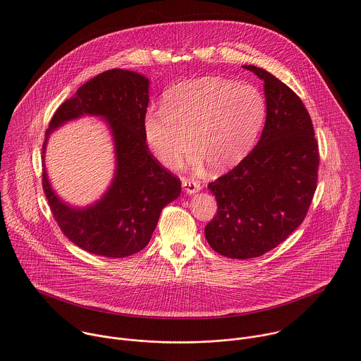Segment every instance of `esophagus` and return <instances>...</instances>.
Listing matches in <instances>:
<instances>
[{
  "instance_id": "esophagus-1",
  "label": "esophagus",
  "mask_w": 361,
  "mask_h": 361,
  "mask_svg": "<svg viewBox=\"0 0 361 361\" xmlns=\"http://www.w3.org/2000/svg\"><path fill=\"white\" fill-rule=\"evenodd\" d=\"M183 187H184L187 194L198 192L202 188L201 183L198 180H194V178H183Z\"/></svg>"
}]
</instances>
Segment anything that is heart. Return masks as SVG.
Returning a JSON list of instances; mask_svg holds the SVG:
<instances>
[{
    "mask_svg": "<svg viewBox=\"0 0 361 361\" xmlns=\"http://www.w3.org/2000/svg\"><path fill=\"white\" fill-rule=\"evenodd\" d=\"M161 109L146 112L143 135L163 164L180 163L191 142L197 160L204 159L212 170H225L253 146L266 118V99L250 82L202 77L171 87Z\"/></svg>",
    "mask_w": 361,
    "mask_h": 361,
    "instance_id": "heart-1",
    "label": "heart"
}]
</instances>
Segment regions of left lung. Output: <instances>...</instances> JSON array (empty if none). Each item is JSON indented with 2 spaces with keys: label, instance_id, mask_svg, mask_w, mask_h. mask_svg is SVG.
<instances>
[{
  "label": "left lung",
  "instance_id": "1",
  "mask_svg": "<svg viewBox=\"0 0 361 361\" xmlns=\"http://www.w3.org/2000/svg\"><path fill=\"white\" fill-rule=\"evenodd\" d=\"M243 67L264 81L266 123L256 147L208 184L218 209L205 226L209 246L231 259L263 256L302 224L319 169L314 125L301 98L271 73Z\"/></svg>",
  "mask_w": 361,
  "mask_h": 361
}]
</instances>
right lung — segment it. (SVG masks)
I'll list each match as a JSON object with an SVG mask.
<instances>
[{
	"label": "right lung",
	"mask_w": 361,
	"mask_h": 361,
	"mask_svg": "<svg viewBox=\"0 0 361 361\" xmlns=\"http://www.w3.org/2000/svg\"><path fill=\"white\" fill-rule=\"evenodd\" d=\"M147 105V78L112 68L82 84L57 108L46 129L43 153L54 128L84 114L104 116L112 130L118 164L115 178L95 205L74 209L63 204L42 170V187L60 231L92 255L119 259L140 252L149 243L161 209L181 192L180 178L160 164L145 140Z\"/></svg>",
	"instance_id": "obj_1"
}]
</instances>
